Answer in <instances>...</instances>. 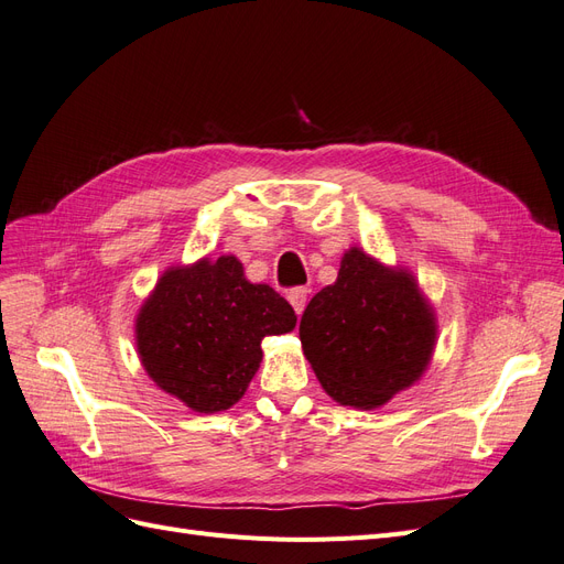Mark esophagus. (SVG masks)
Wrapping results in <instances>:
<instances>
[{
    "label": "esophagus",
    "instance_id": "obj_1",
    "mask_svg": "<svg viewBox=\"0 0 564 564\" xmlns=\"http://www.w3.org/2000/svg\"><path fill=\"white\" fill-rule=\"evenodd\" d=\"M286 299H289V303H292V308L296 311V315H301L303 308H305V301H308V289H305V286L289 289Z\"/></svg>",
    "mask_w": 564,
    "mask_h": 564
}]
</instances>
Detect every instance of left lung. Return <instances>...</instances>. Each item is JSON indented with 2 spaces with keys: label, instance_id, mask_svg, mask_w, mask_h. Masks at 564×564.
<instances>
[{
  "label": "left lung",
  "instance_id": "1",
  "mask_svg": "<svg viewBox=\"0 0 564 564\" xmlns=\"http://www.w3.org/2000/svg\"><path fill=\"white\" fill-rule=\"evenodd\" d=\"M299 336L317 381L336 402L373 409L421 379L437 324L412 272L350 247L336 282L311 299Z\"/></svg>",
  "mask_w": 564,
  "mask_h": 564
}]
</instances>
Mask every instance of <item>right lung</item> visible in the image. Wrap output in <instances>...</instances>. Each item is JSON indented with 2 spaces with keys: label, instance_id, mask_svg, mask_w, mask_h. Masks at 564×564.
Here are the masks:
<instances>
[{
  "label": "right lung",
  "instance_id": "1",
  "mask_svg": "<svg viewBox=\"0 0 564 564\" xmlns=\"http://www.w3.org/2000/svg\"><path fill=\"white\" fill-rule=\"evenodd\" d=\"M296 327L294 308L251 284L235 256L169 268L135 317L148 377L199 414L240 400L261 365V340Z\"/></svg>",
  "mask_w": 564,
  "mask_h": 564
}]
</instances>
